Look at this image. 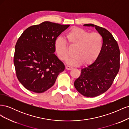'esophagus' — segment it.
Segmentation results:
<instances>
[{"instance_id": "34e87169", "label": "esophagus", "mask_w": 129, "mask_h": 129, "mask_svg": "<svg viewBox=\"0 0 129 129\" xmlns=\"http://www.w3.org/2000/svg\"><path fill=\"white\" fill-rule=\"evenodd\" d=\"M66 69H67V70H72L73 68L72 67H71V66H67L66 67Z\"/></svg>"}]
</instances>
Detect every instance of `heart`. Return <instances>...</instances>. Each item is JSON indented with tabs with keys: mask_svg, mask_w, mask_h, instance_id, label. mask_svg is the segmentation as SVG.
Segmentation results:
<instances>
[{
	"mask_svg": "<svg viewBox=\"0 0 129 129\" xmlns=\"http://www.w3.org/2000/svg\"><path fill=\"white\" fill-rule=\"evenodd\" d=\"M66 39L72 46H75L73 57L67 61V63L74 66L89 64L94 62L102 51L103 39L101 35L96 32L90 33L79 27H73L66 35ZM54 49L61 60L68 57L67 45L61 38H57L54 42Z\"/></svg>",
	"mask_w": 129,
	"mask_h": 129,
	"instance_id": "heart-1",
	"label": "heart"
}]
</instances>
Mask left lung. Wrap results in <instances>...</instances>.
<instances>
[{"label": "left lung", "instance_id": "8db88e82", "mask_svg": "<svg viewBox=\"0 0 129 129\" xmlns=\"http://www.w3.org/2000/svg\"><path fill=\"white\" fill-rule=\"evenodd\" d=\"M83 26L95 27L102 36L103 48L94 62L81 69L74 86L84 96L94 97L104 93L112 85L119 72L120 51L117 42L107 29L92 24Z\"/></svg>", "mask_w": 129, "mask_h": 129}]
</instances>
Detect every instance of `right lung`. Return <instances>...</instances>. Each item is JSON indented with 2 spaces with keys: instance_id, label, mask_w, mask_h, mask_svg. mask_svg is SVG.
I'll return each mask as SVG.
<instances>
[{
  "instance_id": "add662e5",
  "label": "right lung",
  "mask_w": 129,
  "mask_h": 129,
  "mask_svg": "<svg viewBox=\"0 0 129 129\" xmlns=\"http://www.w3.org/2000/svg\"><path fill=\"white\" fill-rule=\"evenodd\" d=\"M49 21L29 27L15 46L14 64L19 82L26 89L41 93L51 88L65 66L54 54V42L69 27Z\"/></svg>"
}]
</instances>
